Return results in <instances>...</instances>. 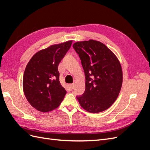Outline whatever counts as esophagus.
<instances>
[{
  "instance_id": "esophagus-1",
  "label": "esophagus",
  "mask_w": 150,
  "mask_h": 150,
  "mask_svg": "<svg viewBox=\"0 0 150 150\" xmlns=\"http://www.w3.org/2000/svg\"><path fill=\"white\" fill-rule=\"evenodd\" d=\"M69 86H70V88H71V89H73L74 88V87H75V84H74V83L71 84L69 85Z\"/></svg>"
}]
</instances>
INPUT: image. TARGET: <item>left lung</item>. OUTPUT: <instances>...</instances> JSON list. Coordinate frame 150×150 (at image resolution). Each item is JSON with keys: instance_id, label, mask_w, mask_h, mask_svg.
Segmentation results:
<instances>
[{"instance_id": "obj_1", "label": "left lung", "mask_w": 150, "mask_h": 150, "mask_svg": "<svg viewBox=\"0 0 150 150\" xmlns=\"http://www.w3.org/2000/svg\"><path fill=\"white\" fill-rule=\"evenodd\" d=\"M84 69L85 91L77 96L81 106L97 113L110 108L118 96L122 83V71L118 59L103 43L95 40L75 42Z\"/></svg>"}]
</instances>
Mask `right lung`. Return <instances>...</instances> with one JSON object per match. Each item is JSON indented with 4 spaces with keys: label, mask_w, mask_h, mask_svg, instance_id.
Masks as SVG:
<instances>
[{
    "label": "right lung",
    "mask_w": 150,
    "mask_h": 150,
    "mask_svg": "<svg viewBox=\"0 0 150 150\" xmlns=\"http://www.w3.org/2000/svg\"><path fill=\"white\" fill-rule=\"evenodd\" d=\"M72 42L69 40L40 50L26 66L24 93L30 105L39 111H52L64 99L67 92L60 83L58 66Z\"/></svg>",
    "instance_id": "1"
}]
</instances>
